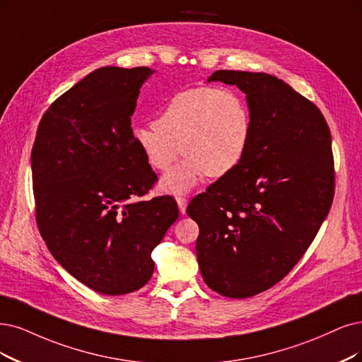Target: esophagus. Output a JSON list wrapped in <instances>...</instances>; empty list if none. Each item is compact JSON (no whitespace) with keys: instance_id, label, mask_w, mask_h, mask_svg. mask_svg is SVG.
Listing matches in <instances>:
<instances>
[{"instance_id":"1","label":"esophagus","mask_w":362,"mask_h":362,"mask_svg":"<svg viewBox=\"0 0 362 362\" xmlns=\"http://www.w3.org/2000/svg\"><path fill=\"white\" fill-rule=\"evenodd\" d=\"M176 202H177V206H179V210H180V215H185L186 206H188V199H186L185 197H177Z\"/></svg>"}]
</instances>
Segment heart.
<instances>
[{"mask_svg": "<svg viewBox=\"0 0 362 362\" xmlns=\"http://www.w3.org/2000/svg\"><path fill=\"white\" fill-rule=\"evenodd\" d=\"M252 137V116L237 92L194 88L174 95L156 122L134 127L132 139L149 165L167 171L183 153L186 159L160 179V189L182 195L206 176L219 179L234 171Z\"/></svg>", "mask_w": 362, "mask_h": 362, "instance_id": "obj_1", "label": "heart"}]
</instances>
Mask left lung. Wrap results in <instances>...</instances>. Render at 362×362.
<instances>
[{"mask_svg":"<svg viewBox=\"0 0 362 362\" xmlns=\"http://www.w3.org/2000/svg\"><path fill=\"white\" fill-rule=\"evenodd\" d=\"M207 82L246 93L252 137L242 164L186 213L199 226L206 285L247 298L282 280L325 221L334 197L331 134L317 107L274 76L219 70Z\"/></svg>","mask_w":362,"mask_h":362,"instance_id":"obj_1","label":"left lung"}]
</instances>
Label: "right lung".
<instances>
[{
    "label": "right lung",
    "mask_w": 362,
    "mask_h": 362,
    "mask_svg": "<svg viewBox=\"0 0 362 362\" xmlns=\"http://www.w3.org/2000/svg\"><path fill=\"white\" fill-rule=\"evenodd\" d=\"M149 66H103L42 117L31 152L35 218L50 253L78 282L124 296L153 274L152 250L179 218L171 197L139 202L156 174L132 139Z\"/></svg>",
    "instance_id": "right-lung-1"
}]
</instances>
